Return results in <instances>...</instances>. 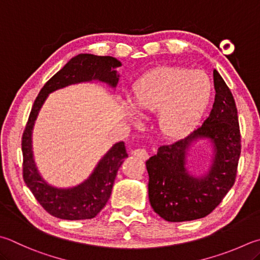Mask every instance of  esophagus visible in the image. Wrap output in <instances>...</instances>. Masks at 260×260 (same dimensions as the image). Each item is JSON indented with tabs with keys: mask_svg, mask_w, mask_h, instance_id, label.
Masks as SVG:
<instances>
[{
	"mask_svg": "<svg viewBox=\"0 0 260 260\" xmlns=\"http://www.w3.org/2000/svg\"><path fill=\"white\" fill-rule=\"evenodd\" d=\"M134 155L136 156L137 158H139V159H141V160H146V159L149 158L148 151H147V150L144 149V148H138V149L134 150Z\"/></svg>",
	"mask_w": 260,
	"mask_h": 260,
	"instance_id": "esophagus-1",
	"label": "esophagus"
}]
</instances>
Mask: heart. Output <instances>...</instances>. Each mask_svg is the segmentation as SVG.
<instances>
[{
  "label": "heart",
  "instance_id": "heart-1",
  "mask_svg": "<svg viewBox=\"0 0 260 260\" xmlns=\"http://www.w3.org/2000/svg\"><path fill=\"white\" fill-rule=\"evenodd\" d=\"M132 94L137 111L158 112L160 135L178 140L197 128L210 100L212 82L202 70L166 67L146 73L137 80ZM125 107L131 115H136L131 103H126Z\"/></svg>",
  "mask_w": 260,
  "mask_h": 260
}]
</instances>
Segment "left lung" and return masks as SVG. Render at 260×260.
I'll use <instances>...</instances> for the list:
<instances>
[{
    "instance_id": "left-lung-1",
    "label": "left lung",
    "mask_w": 260,
    "mask_h": 260,
    "mask_svg": "<svg viewBox=\"0 0 260 260\" xmlns=\"http://www.w3.org/2000/svg\"><path fill=\"white\" fill-rule=\"evenodd\" d=\"M215 101L204 123L189 136L160 146L146 161L151 207L168 222L203 218L216 208L236 181L241 153L238 110L233 95L221 75L214 70ZM208 139L214 156L209 172L193 177L188 172L186 155L190 144Z\"/></svg>"
}]
</instances>
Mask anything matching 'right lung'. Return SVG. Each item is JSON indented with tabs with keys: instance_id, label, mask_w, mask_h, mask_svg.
<instances>
[{
	"instance_id": "add662e5",
	"label": "right lung",
	"mask_w": 260,
	"mask_h": 260,
	"mask_svg": "<svg viewBox=\"0 0 260 260\" xmlns=\"http://www.w3.org/2000/svg\"><path fill=\"white\" fill-rule=\"evenodd\" d=\"M119 67L121 62L115 57L79 54L72 57L44 85L34 102L22 135V174L24 183L30 189L34 197L54 217L69 221L95 217L110 199L117 171L128 154L123 141L116 143L103 156L84 182L72 188L53 187L42 178L34 160L31 135L37 115L48 94L67 86L99 80L114 88L119 81L116 71Z\"/></svg>"
}]
</instances>
